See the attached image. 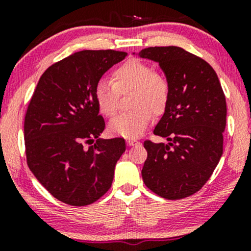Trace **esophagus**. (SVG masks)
Masks as SVG:
<instances>
[{
    "mask_svg": "<svg viewBox=\"0 0 251 251\" xmlns=\"http://www.w3.org/2000/svg\"><path fill=\"white\" fill-rule=\"evenodd\" d=\"M126 143H127L128 146H133V145H137V144H139L138 140L132 139V138H128V139H126Z\"/></svg>",
    "mask_w": 251,
    "mask_h": 251,
    "instance_id": "esophagus-1",
    "label": "esophagus"
}]
</instances>
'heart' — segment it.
I'll use <instances>...</instances> for the list:
<instances>
[{
	"mask_svg": "<svg viewBox=\"0 0 251 251\" xmlns=\"http://www.w3.org/2000/svg\"><path fill=\"white\" fill-rule=\"evenodd\" d=\"M113 82L100 80L94 96L100 112L113 117L118 111L119 92H129L131 111L119 114L109 123V132L125 138H135L148 127L152 113L159 114L165 109L170 97L168 77L154 72L149 63L129 60L112 74Z\"/></svg>",
	"mask_w": 251,
	"mask_h": 251,
	"instance_id": "heart-1",
	"label": "heart"
}]
</instances>
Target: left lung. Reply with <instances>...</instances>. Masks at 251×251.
I'll list each match as a JSON object with an SVG mask.
<instances>
[{
  "mask_svg": "<svg viewBox=\"0 0 251 251\" xmlns=\"http://www.w3.org/2000/svg\"><path fill=\"white\" fill-rule=\"evenodd\" d=\"M138 55L159 63L170 83L169 101L153 129L169 143H144L143 180L166 200L189 197L203 188L223 154V89L208 62L180 47H149Z\"/></svg>",
  "mask_w": 251,
  "mask_h": 251,
  "instance_id": "8db88e82",
  "label": "left lung"
}]
</instances>
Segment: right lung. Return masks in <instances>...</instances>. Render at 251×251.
<instances>
[{
	"label": "right lung",
	"mask_w": 251,
	"mask_h": 251,
	"mask_svg": "<svg viewBox=\"0 0 251 251\" xmlns=\"http://www.w3.org/2000/svg\"><path fill=\"white\" fill-rule=\"evenodd\" d=\"M126 55L111 50L77 51L51 65L37 82L25 118L27 164L63 203L88 205L111 188L126 145L123 138H99L105 122L94 89ZM87 142L94 145L86 148Z\"/></svg>",
	"instance_id": "obj_1"
}]
</instances>
